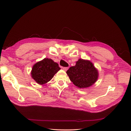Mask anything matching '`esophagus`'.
<instances>
[{"label": "esophagus", "mask_w": 131, "mask_h": 131, "mask_svg": "<svg viewBox=\"0 0 131 131\" xmlns=\"http://www.w3.org/2000/svg\"><path fill=\"white\" fill-rule=\"evenodd\" d=\"M63 69L64 70V71H67V70L68 69V67H63Z\"/></svg>", "instance_id": "esophagus-1"}]
</instances>
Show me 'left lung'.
<instances>
[{
    "label": "left lung",
    "instance_id": "1",
    "mask_svg": "<svg viewBox=\"0 0 131 131\" xmlns=\"http://www.w3.org/2000/svg\"><path fill=\"white\" fill-rule=\"evenodd\" d=\"M70 80L79 88H86L92 85L98 79V73L90 61L79 59L76 65L67 71Z\"/></svg>",
    "mask_w": 131,
    "mask_h": 131
}]
</instances>
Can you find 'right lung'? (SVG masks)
Returning a JSON list of instances; mask_svg holds the SVG:
<instances>
[{
  "instance_id": "1",
  "label": "right lung",
  "mask_w": 131,
  "mask_h": 131,
  "mask_svg": "<svg viewBox=\"0 0 131 131\" xmlns=\"http://www.w3.org/2000/svg\"><path fill=\"white\" fill-rule=\"evenodd\" d=\"M60 69L58 63L51 59L44 58L33 66L31 72V77L38 84H45L50 81Z\"/></svg>"
}]
</instances>
